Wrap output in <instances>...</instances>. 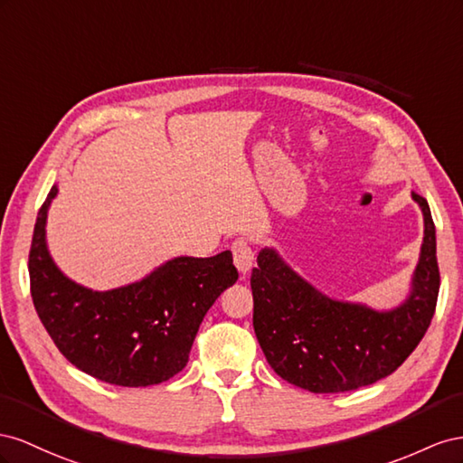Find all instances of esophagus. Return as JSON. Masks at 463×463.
<instances>
[{
	"label": "esophagus",
	"mask_w": 463,
	"mask_h": 463,
	"mask_svg": "<svg viewBox=\"0 0 463 463\" xmlns=\"http://www.w3.org/2000/svg\"><path fill=\"white\" fill-rule=\"evenodd\" d=\"M232 250V258H234V266L241 273H248L252 269V263H254V252H252V246H250L248 241L244 239H236L231 246Z\"/></svg>",
	"instance_id": "1"
}]
</instances>
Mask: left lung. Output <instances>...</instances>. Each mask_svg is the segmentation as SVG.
Listing matches in <instances>:
<instances>
[{
    "label": "left lung",
    "mask_w": 463,
    "mask_h": 463,
    "mask_svg": "<svg viewBox=\"0 0 463 463\" xmlns=\"http://www.w3.org/2000/svg\"><path fill=\"white\" fill-rule=\"evenodd\" d=\"M425 217L411 293L403 305L378 312L322 295L273 248L258 254L250 285L254 332L273 371L314 393H339L390 376L415 351L437 308L440 271L429 203L411 194Z\"/></svg>",
    "instance_id": "1"
}]
</instances>
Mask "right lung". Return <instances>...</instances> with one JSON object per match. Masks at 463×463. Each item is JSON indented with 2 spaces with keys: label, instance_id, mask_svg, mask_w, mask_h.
<instances>
[{
  "label": "right lung",
  "instance_id": "right-lung-1",
  "mask_svg": "<svg viewBox=\"0 0 463 463\" xmlns=\"http://www.w3.org/2000/svg\"><path fill=\"white\" fill-rule=\"evenodd\" d=\"M56 194L52 186L38 211L29 254L33 302L52 341L79 371L109 384L145 388L173 378L207 310L239 279L232 254L180 256L131 285L85 288L48 254L44 227Z\"/></svg>",
  "mask_w": 463,
  "mask_h": 463
}]
</instances>
